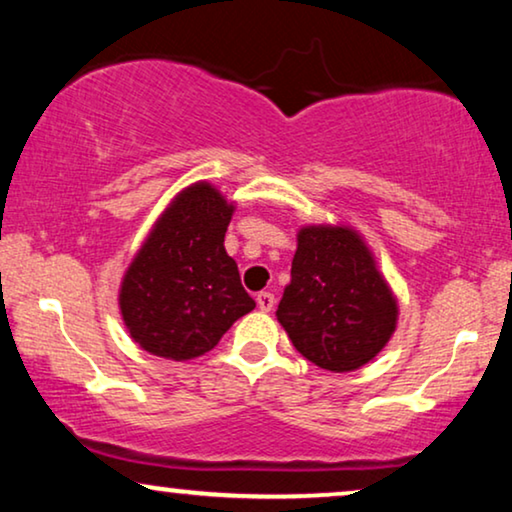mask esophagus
Instances as JSON below:
<instances>
[{"mask_svg":"<svg viewBox=\"0 0 512 512\" xmlns=\"http://www.w3.org/2000/svg\"><path fill=\"white\" fill-rule=\"evenodd\" d=\"M256 303H258V310H261V312H270L272 307H275V293L261 291L256 296Z\"/></svg>","mask_w":512,"mask_h":512,"instance_id":"esophagus-1","label":"esophagus"}]
</instances>
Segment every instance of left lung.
Wrapping results in <instances>:
<instances>
[{
	"instance_id": "8db88e82",
	"label": "left lung",
	"mask_w": 512,
	"mask_h": 512,
	"mask_svg": "<svg viewBox=\"0 0 512 512\" xmlns=\"http://www.w3.org/2000/svg\"><path fill=\"white\" fill-rule=\"evenodd\" d=\"M396 317V298L354 230H300L277 319L307 361L333 373L361 368L387 345Z\"/></svg>"
}]
</instances>
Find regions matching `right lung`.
Instances as JSON below:
<instances>
[{
	"label": "right lung",
	"instance_id": "add662e5",
	"mask_svg": "<svg viewBox=\"0 0 512 512\" xmlns=\"http://www.w3.org/2000/svg\"><path fill=\"white\" fill-rule=\"evenodd\" d=\"M233 205L205 181L181 191L125 272L121 314L135 342L172 361L202 356L256 307L226 254Z\"/></svg>",
	"mask_w": 512,
	"mask_h": 512
}]
</instances>
